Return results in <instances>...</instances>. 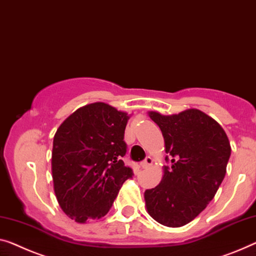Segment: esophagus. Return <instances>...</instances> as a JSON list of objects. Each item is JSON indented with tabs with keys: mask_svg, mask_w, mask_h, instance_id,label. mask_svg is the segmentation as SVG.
Masks as SVG:
<instances>
[{
	"mask_svg": "<svg viewBox=\"0 0 256 256\" xmlns=\"http://www.w3.org/2000/svg\"><path fill=\"white\" fill-rule=\"evenodd\" d=\"M152 164V158L150 156H147V158L141 162V166H142L144 169H147V168H150Z\"/></svg>",
	"mask_w": 256,
	"mask_h": 256,
	"instance_id": "1",
	"label": "esophagus"
}]
</instances>
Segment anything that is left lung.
<instances>
[{
	"label": "left lung",
	"instance_id": "1",
	"mask_svg": "<svg viewBox=\"0 0 256 256\" xmlns=\"http://www.w3.org/2000/svg\"><path fill=\"white\" fill-rule=\"evenodd\" d=\"M150 116L164 136L169 166L162 182L144 192L147 212L163 226H182L215 196L226 172L230 142L222 126L198 109Z\"/></svg>",
	"mask_w": 256,
	"mask_h": 256
}]
</instances>
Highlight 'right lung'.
<instances>
[{"mask_svg":"<svg viewBox=\"0 0 256 256\" xmlns=\"http://www.w3.org/2000/svg\"><path fill=\"white\" fill-rule=\"evenodd\" d=\"M128 114L96 102L68 116L52 142V171L57 201L78 223L101 218L123 182L133 177L124 164Z\"/></svg>","mask_w":256,"mask_h":256,"instance_id":"right-lung-1","label":"right lung"}]
</instances>
